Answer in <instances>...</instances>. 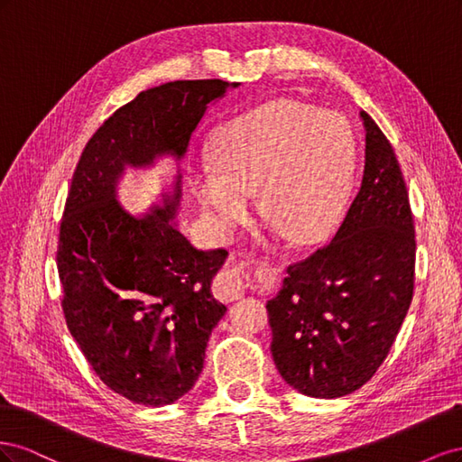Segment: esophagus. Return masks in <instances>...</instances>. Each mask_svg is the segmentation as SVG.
<instances>
[{"label": "esophagus", "mask_w": 462, "mask_h": 462, "mask_svg": "<svg viewBox=\"0 0 462 462\" xmlns=\"http://www.w3.org/2000/svg\"><path fill=\"white\" fill-rule=\"evenodd\" d=\"M248 279H258V282H262V279H268V277L262 273V270L253 268V265H248L245 262L233 263L229 268L221 270L216 275L214 285H212L216 299L223 302H233L236 299H241L245 292V282H248Z\"/></svg>", "instance_id": "1"}]
</instances>
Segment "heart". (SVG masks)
<instances>
[{"mask_svg":"<svg viewBox=\"0 0 462 462\" xmlns=\"http://www.w3.org/2000/svg\"><path fill=\"white\" fill-rule=\"evenodd\" d=\"M214 163L192 189L223 229L241 226L260 190L262 212L291 243L324 239L339 219L355 171V136L337 114L291 100L262 106L217 133Z\"/></svg>","mask_w":462,"mask_h":462,"instance_id":"1","label":"heart"}]
</instances>
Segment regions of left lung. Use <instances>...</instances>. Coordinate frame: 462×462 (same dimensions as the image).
I'll use <instances>...</instances> for the list:
<instances>
[{"mask_svg": "<svg viewBox=\"0 0 462 462\" xmlns=\"http://www.w3.org/2000/svg\"><path fill=\"white\" fill-rule=\"evenodd\" d=\"M365 171L333 241L291 263L265 309L283 380L316 399L365 385L389 355L414 291V221L387 136L360 111Z\"/></svg>", "mask_w": 462, "mask_h": 462, "instance_id": "1", "label": "left lung"}]
</instances>
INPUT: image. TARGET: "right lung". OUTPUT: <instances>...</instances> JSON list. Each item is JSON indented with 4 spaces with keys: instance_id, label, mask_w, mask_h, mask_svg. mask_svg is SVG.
<instances>
[{
    "instance_id": "obj_1",
    "label": "right lung",
    "mask_w": 462,
    "mask_h": 462,
    "mask_svg": "<svg viewBox=\"0 0 462 462\" xmlns=\"http://www.w3.org/2000/svg\"><path fill=\"white\" fill-rule=\"evenodd\" d=\"M239 82L175 80L138 94L104 121L73 173L60 227L58 272L67 328L96 375L144 407L183 397L227 312L212 277L227 250H199L175 227V194L144 216L116 197L127 165L185 156L208 104Z\"/></svg>"
}]
</instances>
